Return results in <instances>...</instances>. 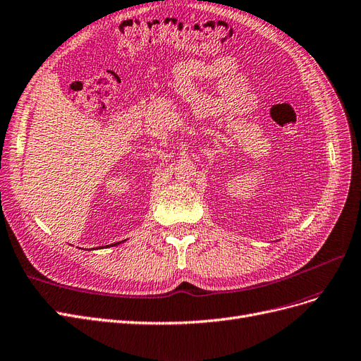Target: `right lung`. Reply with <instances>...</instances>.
<instances>
[{"instance_id": "1", "label": "right lung", "mask_w": 361, "mask_h": 361, "mask_svg": "<svg viewBox=\"0 0 361 361\" xmlns=\"http://www.w3.org/2000/svg\"><path fill=\"white\" fill-rule=\"evenodd\" d=\"M118 243H120V241H118ZM115 244H117V243H115ZM111 246H112V244H111Z\"/></svg>"}]
</instances>
